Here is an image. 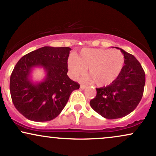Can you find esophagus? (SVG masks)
I'll list each match as a JSON object with an SVG mask.
<instances>
[{
  "mask_svg": "<svg viewBox=\"0 0 156 156\" xmlns=\"http://www.w3.org/2000/svg\"><path fill=\"white\" fill-rule=\"evenodd\" d=\"M80 88L81 89H84L86 88V86H85V85H83V84H80Z\"/></svg>",
  "mask_w": 156,
  "mask_h": 156,
  "instance_id": "obj_1",
  "label": "esophagus"
}]
</instances>
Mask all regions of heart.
Wrapping results in <instances>:
<instances>
[{"label": "heart", "instance_id": "1", "mask_svg": "<svg viewBox=\"0 0 156 156\" xmlns=\"http://www.w3.org/2000/svg\"><path fill=\"white\" fill-rule=\"evenodd\" d=\"M124 64V55L117 50L84 48L79 55H71L68 69L71 76L77 78L85 74L89 68L88 80L98 87H103L116 80Z\"/></svg>", "mask_w": 156, "mask_h": 156}]
</instances>
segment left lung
Listing matches in <instances>:
<instances>
[{
    "mask_svg": "<svg viewBox=\"0 0 156 156\" xmlns=\"http://www.w3.org/2000/svg\"><path fill=\"white\" fill-rule=\"evenodd\" d=\"M120 51L125 65L120 74L110 85L97 88V94L90 101L91 107L105 119L125 117L136 108L141 100L145 84V73L133 55Z\"/></svg>",
    "mask_w": 156,
    "mask_h": 156,
    "instance_id": "8db88e82",
    "label": "left lung"
}]
</instances>
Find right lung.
<instances>
[{
    "label": "right lung",
    "mask_w": 156,
    "mask_h": 156,
    "mask_svg": "<svg viewBox=\"0 0 156 156\" xmlns=\"http://www.w3.org/2000/svg\"><path fill=\"white\" fill-rule=\"evenodd\" d=\"M70 48L45 46L25 55L10 78V93L17 110L29 120L50 121L62 112L71 93L80 85L67 76ZM42 68L46 76L34 82V69Z\"/></svg>",
    "instance_id": "add662e5"
}]
</instances>
